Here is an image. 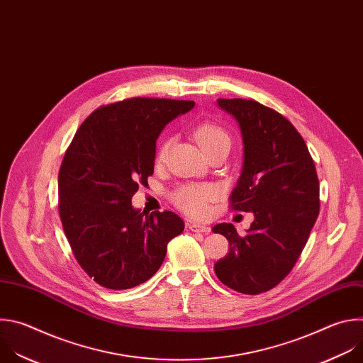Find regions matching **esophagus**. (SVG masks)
<instances>
[{"label": "esophagus", "instance_id": "esophagus-1", "mask_svg": "<svg viewBox=\"0 0 363 363\" xmlns=\"http://www.w3.org/2000/svg\"><path fill=\"white\" fill-rule=\"evenodd\" d=\"M190 230L194 232V233H208L210 228L206 226V225H200V223H191Z\"/></svg>", "mask_w": 363, "mask_h": 363}]
</instances>
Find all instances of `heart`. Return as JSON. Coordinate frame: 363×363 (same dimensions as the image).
I'll return each mask as SVG.
<instances>
[{
  "mask_svg": "<svg viewBox=\"0 0 363 363\" xmlns=\"http://www.w3.org/2000/svg\"><path fill=\"white\" fill-rule=\"evenodd\" d=\"M194 137L200 147L207 150L219 143H230L228 131L214 123H201L194 130ZM167 152V143H164L157 153V160L162 162ZM217 189L213 184H186L174 190L172 199L174 204L190 216H203L207 211V204L216 197Z\"/></svg>",
  "mask_w": 363,
  "mask_h": 363,
  "instance_id": "obj_1",
  "label": "heart"
}]
</instances>
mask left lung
<instances>
[{
    "label": "left lung",
    "mask_w": 363,
    "mask_h": 363,
    "mask_svg": "<svg viewBox=\"0 0 363 363\" xmlns=\"http://www.w3.org/2000/svg\"><path fill=\"white\" fill-rule=\"evenodd\" d=\"M242 130L243 170L230 208L252 211L240 236L230 223L213 228L229 240V253L214 264L216 276L245 295L277 286L296 264L318 219L319 179L306 143L294 124L255 100L219 99Z\"/></svg>",
    "instance_id": "obj_1"
}]
</instances>
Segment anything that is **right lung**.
Segmentation results:
<instances>
[{"instance_id": "add662e5", "label": "right lung", "mask_w": 363, "mask_h": 363, "mask_svg": "<svg viewBox=\"0 0 363 363\" xmlns=\"http://www.w3.org/2000/svg\"><path fill=\"white\" fill-rule=\"evenodd\" d=\"M191 100L133 97L101 106L79 127L58 172V211L82 269L103 287L149 280L184 223L169 210H134L131 197L155 172L156 140Z\"/></svg>"}]
</instances>
